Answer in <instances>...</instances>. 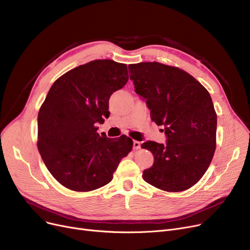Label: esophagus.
Wrapping results in <instances>:
<instances>
[{
	"mask_svg": "<svg viewBox=\"0 0 250 250\" xmlns=\"http://www.w3.org/2000/svg\"><path fill=\"white\" fill-rule=\"evenodd\" d=\"M141 148V142L139 141H134V149L139 150Z\"/></svg>",
	"mask_w": 250,
	"mask_h": 250,
	"instance_id": "34e87169",
	"label": "esophagus"
}]
</instances>
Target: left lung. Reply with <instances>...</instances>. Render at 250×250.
<instances>
[{
	"mask_svg": "<svg viewBox=\"0 0 250 250\" xmlns=\"http://www.w3.org/2000/svg\"><path fill=\"white\" fill-rule=\"evenodd\" d=\"M136 93L146 99L151 118L164 125L166 145L142 144L154 155L143 178L170 192L193 187L212 162L216 150L217 113L211 95L195 79L177 67L157 62L128 64Z\"/></svg>",
	"mask_w": 250,
	"mask_h": 250,
	"instance_id": "8db88e82",
	"label": "left lung"
}]
</instances>
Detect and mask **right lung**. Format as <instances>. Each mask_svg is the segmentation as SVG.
Here are the masks:
<instances>
[{
  "instance_id": "obj_1",
  "label": "right lung",
  "mask_w": 250,
  "mask_h": 250,
  "mask_svg": "<svg viewBox=\"0 0 250 250\" xmlns=\"http://www.w3.org/2000/svg\"><path fill=\"white\" fill-rule=\"evenodd\" d=\"M127 81L125 63L95 60L63 74L50 87L38 112L37 148L64 188L91 191L104 187L132 151V139L100 136L96 126L109 116L111 94Z\"/></svg>"
}]
</instances>
